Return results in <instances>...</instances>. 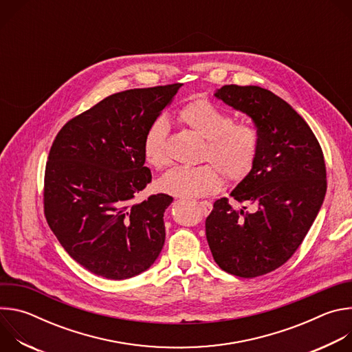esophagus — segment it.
Wrapping results in <instances>:
<instances>
[{
    "label": "esophagus",
    "mask_w": 352,
    "mask_h": 352,
    "mask_svg": "<svg viewBox=\"0 0 352 352\" xmlns=\"http://www.w3.org/2000/svg\"><path fill=\"white\" fill-rule=\"evenodd\" d=\"M199 206H200V209H202L205 216L209 214L212 212V209H213V205L210 202H208V200H205V202H199Z\"/></svg>",
    "instance_id": "esophagus-1"
}]
</instances>
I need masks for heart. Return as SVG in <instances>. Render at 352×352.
<instances>
[{
    "instance_id": "obj_1",
    "label": "heart",
    "mask_w": 352,
    "mask_h": 352,
    "mask_svg": "<svg viewBox=\"0 0 352 352\" xmlns=\"http://www.w3.org/2000/svg\"><path fill=\"white\" fill-rule=\"evenodd\" d=\"M179 120L205 139L202 160L213 164L171 168L157 181L160 192L178 197H202L221 188V171L230 181L236 182L252 170L259 144L258 133L252 126L232 122L226 111L204 98L188 103L179 111ZM167 135L168 124L162 117L146 129L142 152L150 167L160 170L170 163Z\"/></svg>"
}]
</instances>
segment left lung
Returning a JSON list of instances; mask_svg holds the SVG:
<instances>
[{
    "label": "left lung",
    "mask_w": 352,
    "mask_h": 352,
    "mask_svg": "<svg viewBox=\"0 0 352 352\" xmlns=\"http://www.w3.org/2000/svg\"><path fill=\"white\" fill-rule=\"evenodd\" d=\"M214 96L252 118L259 144L252 170L231 192L255 210L216 200L206 238L224 272L252 278L278 269L302 243L324 200V157L305 120L270 90L226 85Z\"/></svg>",
    "instance_id": "obj_1"
}]
</instances>
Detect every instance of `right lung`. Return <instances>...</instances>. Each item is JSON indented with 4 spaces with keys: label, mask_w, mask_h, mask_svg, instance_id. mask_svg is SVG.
I'll return each mask as SVG.
<instances>
[{
    "label": "right lung",
    "mask_w": 352,
    "mask_h": 352,
    "mask_svg": "<svg viewBox=\"0 0 352 352\" xmlns=\"http://www.w3.org/2000/svg\"><path fill=\"white\" fill-rule=\"evenodd\" d=\"M181 83L131 89L106 97L68 121L50 148L44 214L69 256L96 276L124 280L159 258L164 212L173 197H133L152 181L143 135Z\"/></svg>",
    "instance_id": "obj_1"
}]
</instances>
